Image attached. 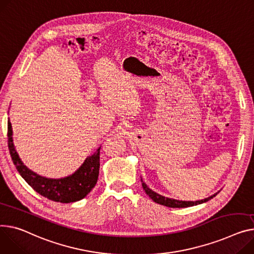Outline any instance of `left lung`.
I'll return each instance as SVG.
<instances>
[{
  "label": "left lung",
  "instance_id": "8db88e82",
  "mask_svg": "<svg viewBox=\"0 0 254 254\" xmlns=\"http://www.w3.org/2000/svg\"><path fill=\"white\" fill-rule=\"evenodd\" d=\"M142 182V187L145 190L146 194L153 200L154 202L158 204L167 206V207H173V208H183V207H190V206H194V205H198L201 203H204V202L212 199L213 197H215L217 195V193L213 194L212 196L205 198L203 200H198V201H180V200H176V199H172V198H167L164 196H161L157 193H155L154 191H152L150 188H148V186L143 182V180L141 179Z\"/></svg>",
  "mask_w": 254,
  "mask_h": 254
}]
</instances>
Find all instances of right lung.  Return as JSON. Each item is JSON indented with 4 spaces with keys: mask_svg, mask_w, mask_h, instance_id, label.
<instances>
[{
    "mask_svg": "<svg viewBox=\"0 0 254 254\" xmlns=\"http://www.w3.org/2000/svg\"><path fill=\"white\" fill-rule=\"evenodd\" d=\"M8 147L14 165L20 176L40 195L60 203H70L86 197L95 187L100 168V148L88 157L83 164L71 176L64 179H47L41 177L22 163L15 150L12 139V127L8 121Z\"/></svg>",
    "mask_w": 254,
    "mask_h": 254,
    "instance_id": "obj_1",
    "label": "right lung"
}]
</instances>
